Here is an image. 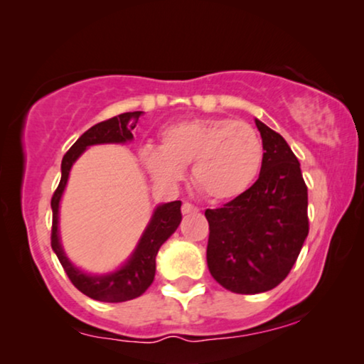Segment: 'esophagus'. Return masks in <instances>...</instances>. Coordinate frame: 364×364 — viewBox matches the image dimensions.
<instances>
[{
    "label": "esophagus",
    "mask_w": 364,
    "mask_h": 364,
    "mask_svg": "<svg viewBox=\"0 0 364 364\" xmlns=\"http://www.w3.org/2000/svg\"><path fill=\"white\" fill-rule=\"evenodd\" d=\"M181 211H183V214H189V213H198V211H199V208H198V206H194V204H191V203H183V206H181Z\"/></svg>",
    "instance_id": "esophagus-1"
}]
</instances>
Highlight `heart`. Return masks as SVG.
Segmentation results:
<instances>
[{"label": "heart", "mask_w": 364, "mask_h": 364, "mask_svg": "<svg viewBox=\"0 0 364 364\" xmlns=\"http://www.w3.org/2000/svg\"><path fill=\"white\" fill-rule=\"evenodd\" d=\"M140 160L156 181L175 184L191 166L194 188L209 201H229L247 191L264 160L259 133L234 119H189L160 132V148L145 146Z\"/></svg>", "instance_id": "heart-1"}]
</instances>
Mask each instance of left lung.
Listing matches in <instances>:
<instances>
[{
  "label": "left lung",
  "instance_id": "8db88e82",
  "mask_svg": "<svg viewBox=\"0 0 364 364\" xmlns=\"http://www.w3.org/2000/svg\"><path fill=\"white\" fill-rule=\"evenodd\" d=\"M259 180L218 209H206L208 267L234 294H262L289 275L309 235V193L300 163L277 132L260 120Z\"/></svg>",
  "mask_w": 364,
  "mask_h": 364
}]
</instances>
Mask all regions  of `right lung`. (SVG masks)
<instances>
[{
    "instance_id": "obj_1",
    "label": "right lung",
    "mask_w": 364,
    "mask_h": 364,
    "mask_svg": "<svg viewBox=\"0 0 364 364\" xmlns=\"http://www.w3.org/2000/svg\"><path fill=\"white\" fill-rule=\"evenodd\" d=\"M143 112H127L112 119L100 122L90 127L80 138L69 148L63 158L60 165L59 186L50 199V208H53V231H50V245L58 255L60 265H63L65 274L70 282L82 294L90 296V299L99 301H109V304H119L136 299L153 284L156 270V254L161 244L176 231L181 223V201H173L161 204L153 213L151 221L148 224L145 232H143L140 242H138L135 252L127 260L125 265L117 272L107 275H89L82 272L73 262L65 257L63 247L59 242V201L63 196L65 183H68L69 171L74 161L82 155V151L90 145H99V143H125L133 138L132 130L135 129L138 119Z\"/></svg>"
}]
</instances>
